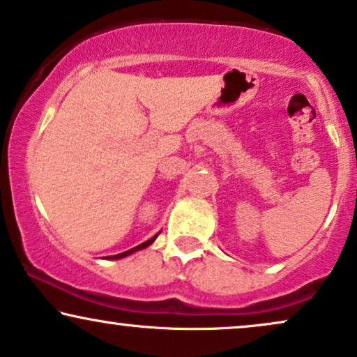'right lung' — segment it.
<instances>
[{
    "label": "right lung",
    "instance_id": "1",
    "mask_svg": "<svg viewBox=\"0 0 357 357\" xmlns=\"http://www.w3.org/2000/svg\"><path fill=\"white\" fill-rule=\"evenodd\" d=\"M156 238H158V234H156V236H153L151 239H148V241H144L143 244H139V246H136V248L130 249V251L119 252V255H116V256H108V259H121V257H126V256H130V255H132V252L139 251V249H144V248H148L149 244H153V241H154V239H156Z\"/></svg>",
    "mask_w": 357,
    "mask_h": 357
}]
</instances>
